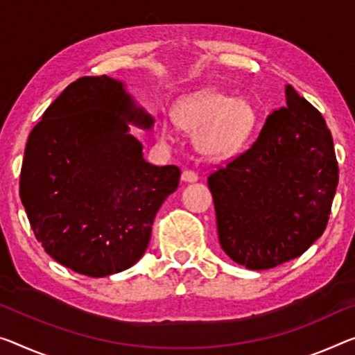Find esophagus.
<instances>
[{
  "instance_id": "34e87169",
  "label": "esophagus",
  "mask_w": 355,
  "mask_h": 355,
  "mask_svg": "<svg viewBox=\"0 0 355 355\" xmlns=\"http://www.w3.org/2000/svg\"><path fill=\"white\" fill-rule=\"evenodd\" d=\"M181 178H182L184 182H196L200 179L198 173L193 171V170H184Z\"/></svg>"
}]
</instances>
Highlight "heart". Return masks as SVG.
Masks as SVG:
<instances>
[{
  "instance_id": "obj_1",
  "label": "heart",
  "mask_w": 355,
  "mask_h": 355,
  "mask_svg": "<svg viewBox=\"0 0 355 355\" xmlns=\"http://www.w3.org/2000/svg\"><path fill=\"white\" fill-rule=\"evenodd\" d=\"M174 121L187 132L196 133V146L206 155L223 157L238 150L255 123V109L249 101L232 100L216 90L187 95L174 107ZM160 138H168V125L160 122Z\"/></svg>"
}]
</instances>
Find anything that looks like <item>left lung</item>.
<instances>
[{
    "label": "left lung",
    "instance_id": "obj_1",
    "mask_svg": "<svg viewBox=\"0 0 355 355\" xmlns=\"http://www.w3.org/2000/svg\"><path fill=\"white\" fill-rule=\"evenodd\" d=\"M248 150L208 176L223 252L249 270L302 255L322 233L338 185L325 119L287 85Z\"/></svg>",
    "mask_w": 355,
    "mask_h": 355
}]
</instances>
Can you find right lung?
Wrapping results in <instances>:
<instances>
[{
	"label": "right lung",
	"instance_id": "add662e5",
	"mask_svg": "<svg viewBox=\"0 0 355 355\" xmlns=\"http://www.w3.org/2000/svg\"><path fill=\"white\" fill-rule=\"evenodd\" d=\"M128 122L150 128L123 85L107 76L69 84L31 130L20 198L46 252L67 268L103 277L135 265L152 223L179 185L176 165L154 166Z\"/></svg>",
	"mask_w": 355,
	"mask_h": 355
}]
</instances>
